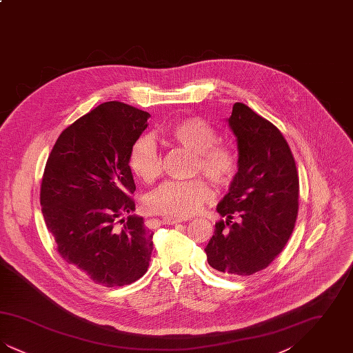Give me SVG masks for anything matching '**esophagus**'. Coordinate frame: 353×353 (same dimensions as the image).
I'll return each instance as SVG.
<instances>
[{
  "label": "esophagus",
  "mask_w": 353,
  "mask_h": 353,
  "mask_svg": "<svg viewBox=\"0 0 353 353\" xmlns=\"http://www.w3.org/2000/svg\"><path fill=\"white\" fill-rule=\"evenodd\" d=\"M161 221H163V223H165V225H177V223L185 222V219H174V217H163Z\"/></svg>",
  "instance_id": "obj_1"
}]
</instances>
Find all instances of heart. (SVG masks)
<instances>
[{"mask_svg":"<svg viewBox=\"0 0 353 353\" xmlns=\"http://www.w3.org/2000/svg\"><path fill=\"white\" fill-rule=\"evenodd\" d=\"M167 139L193 154V174L202 173L217 186H226L233 181L238 168L235 152L226 145L216 144V131L201 119H184L172 124ZM130 167L134 176L144 183H151L160 174L161 157L150 137H141L134 143ZM212 200L213 190L209 184L197 179L160 185L147 197L145 205L153 213L185 219L199 213L202 206Z\"/></svg>","mask_w":353,"mask_h":353,"instance_id":"obj_1","label":"heart"}]
</instances>
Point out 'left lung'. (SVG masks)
<instances>
[{
	"instance_id": "8db88e82",
	"label": "left lung",
	"mask_w": 353,
	"mask_h": 353,
	"mask_svg": "<svg viewBox=\"0 0 353 353\" xmlns=\"http://www.w3.org/2000/svg\"><path fill=\"white\" fill-rule=\"evenodd\" d=\"M226 121L236 139L238 170L217 205L225 219L216 222L205 252L219 272L249 276L266 269L292 234L299 179L283 134L269 120L235 103Z\"/></svg>"
}]
</instances>
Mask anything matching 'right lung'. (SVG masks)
<instances>
[{
    "instance_id": "add662e5",
    "label": "right lung",
    "mask_w": 353,
    "mask_h": 353,
    "mask_svg": "<svg viewBox=\"0 0 353 353\" xmlns=\"http://www.w3.org/2000/svg\"><path fill=\"white\" fill-rule=\"evenodd\" d=\"M150 114L120 101L101 103L59 134L41 185L43 219L57 250L104 287L131 285L150 266L153 232L132 214L130 168Z\"/></svg>"
}]
</instances>
